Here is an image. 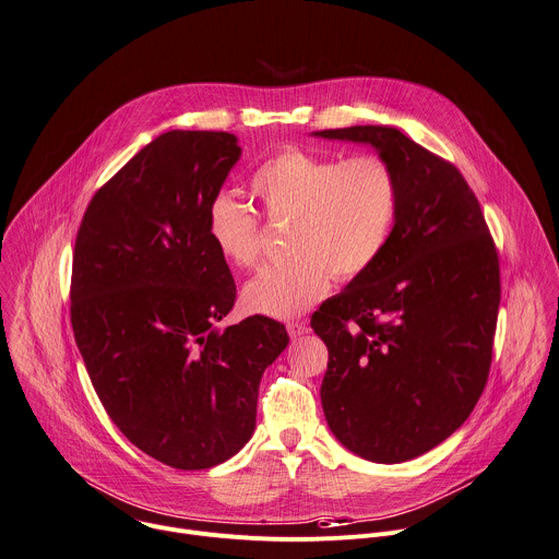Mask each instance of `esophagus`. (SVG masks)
<instances>
[{
	"instance_id": "1",
	"label": "esophagus",
	"mask_w": 559,
	"mask_h": 559,
	"mask_svg": "<svg viewBox=\"0 0 559 559\" xmlns=\"http://www.w3.org/2000/svg\"><path fill=\"white\" fill-rule=\"evenodd\" d=\"M309 331V326H307V322H298V320H292V322H287V333H289V337H300V335H305Z\"/></svg>"
}]
</instances>
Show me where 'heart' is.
<instances>
[{"label": "heart", "instance_id": "1", "mask_svg": "<svg viewBox=\"0 0 559 559\" xmlns=\"http://www.w3.org/2000/svg\"><path fill=\"white\" fill-rule=\"evenodd\" d=\"M250 191L272 224H289V261L263 270L243 289L250 311L292 318L320 302L333 283L373 270L393 239L400 217L395 166L361 153L342 159L302 146H285L263 159ZM215 250L235 267L261 261L259 215L230 195H217L206 211Z\"/></svg>", "mask_w": 559, "mask_h": 559}]
</instances>
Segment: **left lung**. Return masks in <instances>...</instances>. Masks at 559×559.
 <instances>
[{
	"label": "left lung",
	"instance_id": "1",
	"mask_svg": "<svg viewBox=\"0 0 559 559\" xmlns=\"http://www.w3.org/2000/svg\"><path fill=\"white\" fill-rule=\"evenodd\" d=\"M316 135L376 146L402 189L380 263L311 318L329 348L322 411L357 456L411 461L459 430L485 391L500 307L498 250L452 162L382 124Z\"/></svg>",
	"mask_w": 559,
	"mask_h": 559
}]
</instances>
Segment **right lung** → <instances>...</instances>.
Masks as SVG:
<instances>
[{
  "mask_svg": "<svg viewBox=\"0 0 559 559\" xmlns=\"http://www.w3.org/2000/svg\"><path fill=\"white\" fill-rule=\"evenodd\" d=\"M241 148L228 131H166L94 193L76 233L70 318L92 386L118 430L175 469L235 456L285 324L224 331L237 285L206 211Z\"/></svg>",
  "mask_w": 559,
  "mask_h": 559,
  "instance_id": "obj_1",
  "label": "right lung"
}]
</instances>
